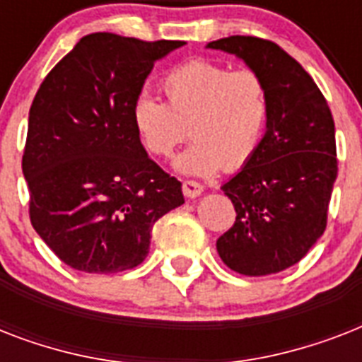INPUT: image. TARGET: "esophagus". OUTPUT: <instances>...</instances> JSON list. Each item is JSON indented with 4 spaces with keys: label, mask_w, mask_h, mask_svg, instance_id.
<instances>
[{
    "label": "esophagus",
    "mask_w": 362,
    "mask_h": 362,
    "mask_svg": "<svg viewBox=\"0 0 362 362\" xmlns=\"http://www.w3.org/2000/svg\"><path fill=\"white\" fill-rule=\"evenodd\" d=\"M182 192H184V195H186L187 199H195L203 193V186H201L199 182L186 180L182 184Z\"/></svg>",
    "instance_id": "obj_1"
}]
</instances>
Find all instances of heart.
<instances>
[{
  "instance_id": "b5f03b06",
  "label": "heart",
  "mask_w": 362,
  "mask_h": 362,
  "mask_svg": "<svg viewBox=\"0 0 362 362\" xmlns=\"http://www.w3.org/2000/svg\"><path fill=\"white\" fill-rule=\"evenodd\" d=\"M165 105L142 93L131 107V125L150 156L169 158L186 139L193 142L175 159L187 176L237 170L252 161L269 124V92L252 69L231 71L197 58L167 71L159 82Z\"/></svg>"
}]
</instances>
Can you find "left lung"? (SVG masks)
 Listing matches in <instances>:
<instances>
[{
	"mask_svg": "<svg viewBox=\"0 0 362 362\" xmlns=\"http://www.w3.org/2000/svg\"><path fill=\"white\" fill-rule=\"evenodd\" d=\"M206 48L255 71L270 105L257 153L221 186L237 220L216 247L238 274H276L298 263L325 231L338 175L334 120L312 76L274 42L233 35Z\"/></svg>",
	"mask_w": 362,
	"mask_h": 362,
	"instance_id": "1",
	"label": "left lung"
}]
</instances>
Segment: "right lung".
Masks as SVG:
<instances>
[{"label": "right lung", "mask_w": 362, "mask_h": 362, "mask_svg": "<svg viewBox=\"0 0 362 362\" xmlns=\"http://www.w3.org/2000/svg\"><path fill=\"white\" fill-rule=\"evenodd\" d=\"M184 45L92 33L42 81L22 173L31 226L71 269L110 274L141 264L153 223L184 204L180 182L148 158L131 125L153 64Z\"/></svg>", "instance_id": "1"}]
</instances>
